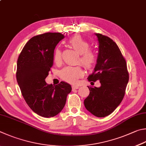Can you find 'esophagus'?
<instances>
[{"instance_id": "esophagus-1", "label": "esophagus", "mask_w": 146, "mask_h": 146, "mask_svg": "<svg viewBox=\"0 0 146 146\" xmlns=\"http://www.w3.org/2000/svg\"><path fill=\"white\" fill-rule=\"evenodd\" d=\"M79 88V86H72V89L73 90H75V89H77Z\"/></svg>"}]
</instances>
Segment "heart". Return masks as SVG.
<instances>
[{"label":"heart","mask_w":146,"mask_h":146,"mask_svg":"<svg viewBox=\"0 0 146 146\" xmlns=\"http://www.w3.org/2000/svg\"><path fill=\"white\" fill-rule=\"evenodd\" d=\"M71 46L80 54L79 61L87 69L91 68L96 62V56L92 52L89 50V44L81 37L75 36L69 40ZM62 54L60 49H56L54 55L55 63L61 61ZM84 75V71L80 66H68L60 71V76L63 80L75 84L78 78Z\"/></svg>","instance_id":"heart-1"}]
</instances>
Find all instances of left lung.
Here are the masks:
<instances>
[{
    "mask_svg": "<svg viewBox=\"0 0 146 146\" xmlns=\"http://www.w3.org/2000/svg\"><path fill=\"white\" fill-rule=\"evenodd\" d=\"M95 34L98 41V54L88 80H99L101 86H88L90 93L84 100V105L92 114L104 117L112 113L121 103L129 74L126 62L117 44L107 36Z\"/></svg>",
    "mask_w": 146,
    "mask_h": 146,
    "instance_id": "8db88e82",
    "label": "left lung"
}]
</instances>
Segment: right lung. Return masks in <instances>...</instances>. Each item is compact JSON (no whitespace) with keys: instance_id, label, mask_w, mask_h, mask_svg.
Wrapping results in <instances>:
<instances>
[{"instance_id":"1","label":"right lung","mask_w":146,"mask_h":146,"mask_svg":"<svg viewBox=\"0 0 146 146\" xmlns=\"http://www.w3.org/2000/svg\"><path fill=\"white\" fill-rule=\"evenodd\" d=\"M64 36L47 33L34 36L23 47L17 60V80L23 98L32 110L44 117L61 112L71 91L70 84H47L45 78L54 64V50Z\"/></svg>"}]
</instances>
